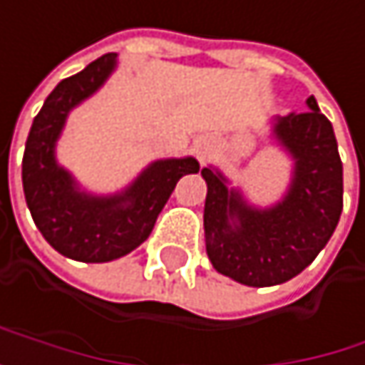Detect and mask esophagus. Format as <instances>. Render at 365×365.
I'll return each mask as SVG.
<instances>
[{
    "instance_id": "obj_1",
    "label": "esophagus",
    "mask_w": 365,
    "mask_h": 365,
    "mask_svg": "<svg viewBox=\"0 0 365 365\" xmlns=\"http://www.w3.org/2000/svg\"><path fill=\"white\" fill-rule=\"evenodd\" d=\"M195 150H197V157H200V161H208L215 148H212V144H210V142H200Z\"/></svg>"
}]
</instances>
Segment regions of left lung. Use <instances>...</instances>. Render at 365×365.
<instances>
[{
    "mask_svg": "<svg viewBox=\"0 0 365 365\" xmlns=\"http://www.w3.org/2000/svg\"><path fill=\"white\" fill-rule=\"evenodd\" d=\"M307 107L275 124L277 140L294 157L290 191L277 206L256 210L239 191H227L219 172L202 170L208 185L206 254L221 275L245 286H275L299 275L327 245L340 221L342 161L334 126L314 96Z\"/></svg>",
    "mask_w": 365,
    "mask_h": 365,
    "instance_id": "8db88e82",
    "label": "left lung"
}]
</instances>
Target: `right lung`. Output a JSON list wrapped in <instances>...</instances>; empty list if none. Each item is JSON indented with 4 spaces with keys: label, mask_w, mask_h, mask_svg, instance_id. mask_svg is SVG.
I'll use <instances>...</instances> for the list:
<instances>
[{
    "label": "right lung",
    "mask_w": 365,
    "mask_h": 365,
    "mask_svg": "<svg viewBox=\"0 0 365 365\" xmlns=\"http://www.w3.org/2000/svg\"><path fill=\"white\" fill-rule=\"evenodd\" d=\"M113 66L115 53H105L60 81L34 118L23 155V191L34 223L53 250L81 262H107L142 245L176 182L200 170L191 157L168 159L153 163L122 195L90 197L75 189L71 174L56 163L53 146L68 111L98 90Z\"/></svg>",
    "instance_id": "1"
}]
</instances>
